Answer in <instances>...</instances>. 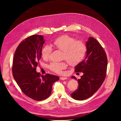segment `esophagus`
<instances>
[{"label":"esophagus","instance_id":"34e87169","mask_svg":"<svg viewBox=\"0 0 121 121\" xmlns=\"http://www.w3.org/2000/svg\"><path fill=\"white\" fill-rule=\"evenodd\" d=\"M60 79L62 80H65L67 79V78L66 77H61L60 78Z\"/></svg>","mask_w":121,"mask_h":121}]
</instances>
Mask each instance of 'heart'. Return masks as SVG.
<instances>
[{"label":"heart","mask_w":121,"mask_h":121,"mask_svg":"<svg viewBox=\"0 0 121 121\" xmlns=\"http://www.w3.org/2000/svg\"><path fill=\"white\" fill-rule=\"evenodd\" d=\"M51 46L63 51V59L72 65L78 64L83 59L87 51L86 44L81 41H76L72 37L64 35L56 39L51 43ZM52 48L50 46H44L42 50V56L46 59L49 57ZM67 67L65 62H53L49 67L50 69L58 74H61L62 71Z\"/></svg>","instance_id":"b5f03b06"}]
</instances>
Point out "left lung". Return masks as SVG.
Here are the masks:
<instances>
[{"mask_svg": "<svg viewBox=\"0 0 121 121\" xmlns=\"http://www.w3.org/2000/svg\"><path fill=\"white\" fill-rule=\"evenodd\" d=\"M85 59L75 67V72L83 73L78 79V89L70 95L76 100L86 99L93 95L104 81L107 67L106 54L96 39L90 37L86 42ZM72 78L77 79L75 76Z\"/></svg>", "mask_w": 121, "mask_h": 121, "instance_id": "obj_1", "label": "left lung"}]
</instances>
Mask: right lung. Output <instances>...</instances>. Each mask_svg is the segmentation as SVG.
I'll return each mask as SVG.
<instances>
[{"mask_svg": "<svg viewBox=\"0 0 121 121\" xmlns=\"http://www.w3.org/2000/svg\"><path fill=\"white\" fill-rule=\"evenodd\" d=\"M44 43L42 35L27 38L17 48L13 60L12 70L15 81L27 96L37 101L48 98L53 83L59 79L58 76L49 74L41 76L36 71Z\"/></svg>", "mask_w": 121, "mask_h": 121, "instance_id": "1", "label": "right lung"}]
</instances>
